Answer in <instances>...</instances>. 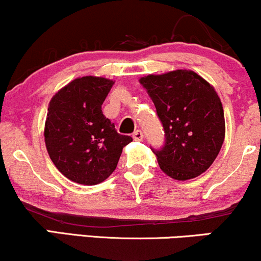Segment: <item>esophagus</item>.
<instances>
[{
  "label": "esophagus",
  "mask_w": 261,
  "mask_h": 261,
  "mask_svg": "<svg viewBox=\"0 0 261 261\" xmlns=\"http://www.w3.org/2000/svg\"><path fill=\"white\" fill-rule=\"evenodd\" d=\"M133 137L135 141H142L143 140V133L141 130H136L133 134Z\"/></svg>",
  "instance_id": "esophagus-1"
}]
</instances>
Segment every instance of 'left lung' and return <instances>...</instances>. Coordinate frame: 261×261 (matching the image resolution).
<instances>
[{"mask_svg": "<svg viewBox=\"0 0 261 261\" xmlns=\"http://www.w3.org/2000/svg\"><path fill=\"white\" fill-rule=\"evenodd\" d=\"M164 130V144L150 148L166 175L197 177L213 164L225 139L224 108L214 87L191 70L141 77Z\"/></svg>", "mask_w": 261, "mask_h": 261, "instance_id": "1", "label": "left lung"}]
</instances>
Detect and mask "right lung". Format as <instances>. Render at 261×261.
<instances>
[{
	"mask_svg": "<svg viewBox=\"0 0 261 261\" xmlns=\"http://www.w3.org/2000/svg\"><path fill=\"white\" fill-rule=\"evenodd\" d=\"M114 85L84 76L58 91L49 102L45 142L49 158L69 180L81 185L105 181L117 168L133 137L118 134L102 105Z\"/></svg>",
	"mask_w": 261,
	"mask_h": 261,
	"instance_id": "1",
	"label": "right lung"
}]
</instances>
